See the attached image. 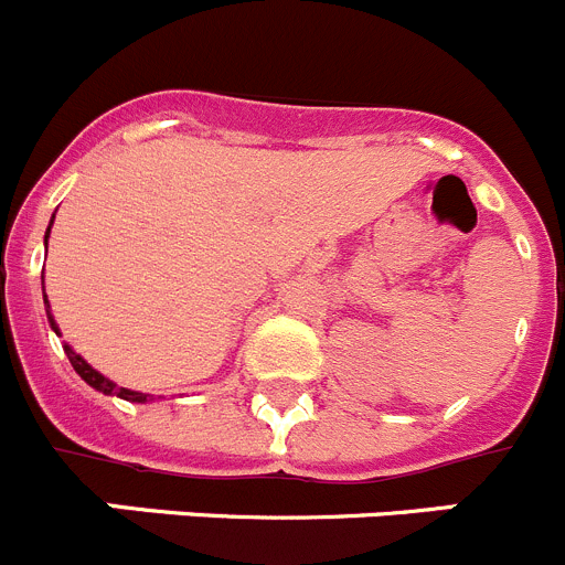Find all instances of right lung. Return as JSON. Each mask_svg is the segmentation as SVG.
<instances>
[{
    "label": "right lung",
    "instance_id": "right-lung-1",
    "mask_svg": "<svg viewBox=\"0 0 565 565\" xmlns=\"http://www.w3.org/2000/svg\"><path fill=\"white\" fill-rule=\"evenodd\" d=\"M52 218H55V216H52ZM50 230H52V222H50ZM50 230H46L44 241L50 238ZM44 305H46V308H50V299H46V291H44ZM46 316H50L52 330H55L57 335H61V330H57V324H55V319H52L50 310H46ZM66 354H68V360H72L74 372H77L79 377H83L85 383L90 385V388L102 391V394H116V396H121V399H127V402H141V405H143V402H149V394H141V391H130V388H118V385L110 383V380H107L105 374H99L94 366H88V363H85V360L79 358V354L74 352L72 347H66Z\"/></svg>",
    "mask_w": 565,
    "mask_h": 565
}]
</instances>
